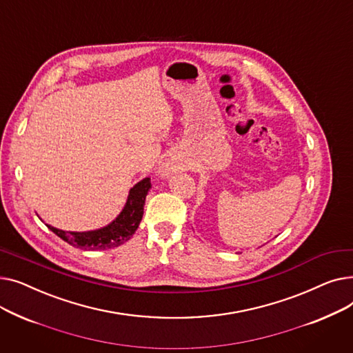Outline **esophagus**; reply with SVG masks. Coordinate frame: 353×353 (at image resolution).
Segmentation results:
<instances>
[{
    "mask_svg": "<svg viewBox=\"0 0 353 353\" xmlns=\"http://www.w3.org/2000/svg\"><path fill=\"white\" fill-rule=\"evenodd\" d=\"M159 170H160L161 176H169V174H172L176 170V165L173 164V161H165V163H163L160 165Z\"/></svg>",
    "mask_w": 353,
    "mask_h": 353,
    "instance_id": "34e87169",
    "label": "esophagus"
}]
</instances>
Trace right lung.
<instances>
[{"label":"right lung","instance_id":"right-lung-1","mask_svg":"<svg viewBox=\"0 0 353 353\" xmlns=\"http://www.w3.org/2000/svg\"><path fill=\"white\" fill-rule=\"evenodd\" d=\"M150 189V177L143 179L134 188L130 189L124 209L116 220L111 221L105 228L91 232H65L50 225H47V228L74 248L84 250H105L117 248L132 239L137 230L143 217L145 196Z\"/></svg>","mask_w":353,"mask_h":353}]
</instances>
